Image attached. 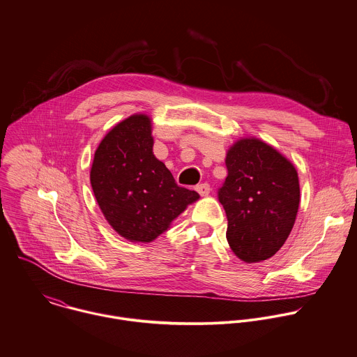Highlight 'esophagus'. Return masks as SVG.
<instances>
[{
	"label": "esophagus",
	"mask_w": 357,
	"mask_h": 357,
	"mask_svg": "<svg viewBox=\"0 0 357 357\" xmlns=\"http://www.w3.org/2000/svg\"><path fill=\"white\" fill-rule=\"evenodd\" d=\"M195 190H197V192H198L199 195L206 197V195L211 192V185H209L208 183H202V184H198V185L195 187Z\"/></svg>",
	"instance_id": "obj_1"
}]
</instances>
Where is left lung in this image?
Instances as JSON below:
<instances>
[{"label": "left lung", "mask_w": 357, "mask_h": 357, "mask_svg": "<svg viewBox=\"0 0 357 357\" xmlns=\"http://www.w3.org/2000/svg\"><path fill=\"white\" fill-rule=\"evenodd\" d=\"M226 166L229 174L218 197L229 220V245L246 263L266 260L294 227L301 198L296 169L257 138L238 139Z\"/></svg>", "instance_id": "left-lung-1"}]
</instances>
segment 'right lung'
<instances>
[{
  "label": "right lung",
  "mask_w": 357,
  "mask_h": 357,
  "mask_svg": "<svg viewBox=\"0 0 357 357\" xmlns=\"http://www.w3.org/2000/svg\"><path fill=\"white\" fill-rule=\"evenodd\" d=\"M151 119L132 115L100 142L90 181L108 223L131 242H151L195 202V191L177 185L152 152Z\"/></svg>",
  "instance_id": "1"
}]
</instances>
